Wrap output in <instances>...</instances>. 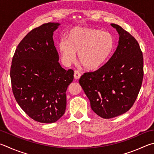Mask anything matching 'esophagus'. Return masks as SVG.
I'll return each instance as SVG.
<instances>
[{"label":"esophagus","mask_w":154,"mask_h":154,"mask_svg":"<svg viewBox=\"0 0 154 154\" xmlns=\"http://www.w3.org/2000/svg\"><path fill=\"white\" fill-rule=\"evenodd\" d=\"M80 77H81V73H80V72L78 71H75V72H74V77H75V79H79Z\"/></svg>","instance_id":"34e87169"}]
</instances>
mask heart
<instances>
[{"label": "heart", "instance_id": "obj_1", "mask_svg": "<svg viewBox=\"0 0 154 154\" xmlns=\"http://www.w3.org/2000/svg\"><path fill=\"white\" fill-rule=\"evenodd\" d=\"M115 46L114 35L96 28L75 27L70 30L67 40L60 41L59 50L65 65L73 62L78 52V61L86 69L100 67L110 57Z\"/></svg>", "mask_w": 154, "mask_h": 154}]
</instances>
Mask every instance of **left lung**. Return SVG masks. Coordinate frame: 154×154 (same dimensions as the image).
I'll return each instance as SVG.
<instances>
[{
  "instance_id": "left-lung-1",
  "label": "left lung",
  "mask_w": 154,
  "mask_h": 154,
  "mask_svg": "<svg viewBox=\"0 0 154 154\" xmlns=\"http://www.w3.org/2000/svg\"><path fill=\"white\" fill-rule=\"evenodd\" d=\"M119 34V45L104 65L85 72L79 83L95 113L112 119L127 112L133 106L143 78V57L133 36L112 23Z\"/></svg>"
}]
</instances>
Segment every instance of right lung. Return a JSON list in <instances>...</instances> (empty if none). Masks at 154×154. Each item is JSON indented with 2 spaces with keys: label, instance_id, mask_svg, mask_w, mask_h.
Here are the masks:
<instances>
[{
  "label": "right lung",
  "instance_id": "right-lung-1",
  "mask_svg": "<svg viewBox=\"0 0 154 154\" xmlns=\"http://www.w3.org/2000/svg\"><path fill=\"white\" fill-rule=\"evenodd\" d=\"M59 23L33 29L15 50L10 76L14 97L25 112L42 123L55 122L66 110V91L74 71L58 63L53 32Z\"/></svg>",
  "mask_w": 154,
  "mask_h": 154
}]
</instances>
